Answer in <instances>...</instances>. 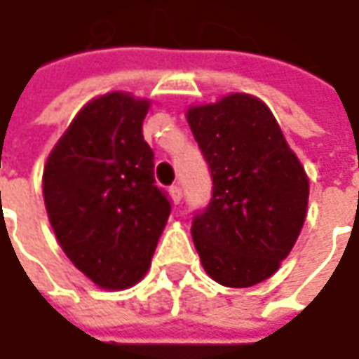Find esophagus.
I'll list each match as a JSON object with an SVG mask.
<instances>
[{"label":"esophagus","instance_id":"34e87169","mask_svg":"<svg viewBox=\"0 0 359 359\" xmlns=\"http://www.w3.org/2000/svg\"><path fill=\"white\" fill-rule=\"evenodd\" d=\"M169 194H171V201L175 202V204H180L182 198H184V192H182L180 186H171V188H169Z\"/></svg>","mask_w":359,"mask_h":359}]
</instances>
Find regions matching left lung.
Masks as SVG:
<instances>
[{
  "label": "left lung",
  "mask_w": 359,
  "mask_h": 359,
  "mask_svg": "<svg viewBox=\"0 0 359 359\" xmlns=\"http://www.w3.org/2000/svg\"><path fill=\"white\" fill-rule=\"evenodd\" d=\"M212 196L192 219L202 266L225 287H252L287 258L308 208V175L271 109L236 93L188 109Z\"/></svg>",
  "instance_id": "1"
}]
</instances>
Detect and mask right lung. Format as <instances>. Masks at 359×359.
<instances>
[{
	"label": "right lung",
	"instance_id": "obj_1",
	"mask_svg": "<svg viewBox=\"0 0 359 359\" xmlns=\"http://www.w3.org/2000/svg\"><path fill=\"white\" fill-rule=\"evenodd\" d=\"M149 101L109 93L84 105L45 163V208L66 256L95 285L138 283L171 212L144 142Z\"/></svg>",
	"mask_w": 359,
	"mask_h": 359
}]
</instances>
